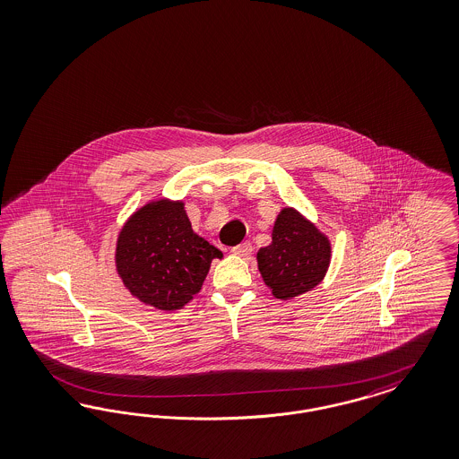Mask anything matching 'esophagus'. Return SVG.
Masks as SVG:
<instances>
[{
  "mask_svg": "<svg viewBox=\"0 0 459 459\" xmlns=\"http://www.w3.org/2000/svg\"><path fill=\"white\" fill-rule=\"evenodd\" d=\"M231 252H233L235 255H238V257H247V255H250V252H252V245H250V241L239 243V245L231 248Z\"/></svg>",
  "mask_w": 459,
  "mask_h": 459,
  "instance_id": "1",
  "label": "esophagus"
}]
</instances>
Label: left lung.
<instances>
[{"label": "left lung", "mask_w": 459, "mask_h": 459, "mask_svg": "<svg viewBox=\"0 0 459 459\" xmlns=\"http://www.w3.org/2000/svg\"><path fill=\"white\" fill-rule=\"evenodd\" d=\"M271 238L257 252L260 276L271 295L286 301L317 288L333 257L329 237L295 207H282Z\"/></svg>", "instance_id": "obj_1"}]
</instances>
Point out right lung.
I'll return each mask as SVG.
<instances>
[{
    "label": "right lung",
    "instance_id": "right-lung-1",
    "mask_svg": "<svg viewBox=\"0 0 459 459\" xmlns=\"http://www.w3.org/2000/svg\"><path fill=\"white\" fill-rule=\"evenodd\" d=\"M222 252L199 237L183 200L154 199L121 226L115 265L140 303L175 312L199 295L211 262Z\"/></svg>",
    "mask_w": 459,
    "mask_h": 459
}]
</instances>
